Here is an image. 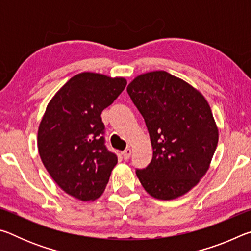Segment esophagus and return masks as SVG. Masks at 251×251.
Segmentation results:
<instances>
[{
	"label": "esophagus",
	"instance_id": "1",
	"mask_svg": "<svg viewBox=\"0 0 251 251\" xmlns=\"http://www.w3.org/2000/svg\"><path fill=\"white\" fill-rule=\"evenodd\" d=\"M130 155H131V150H130V148H126V150L123 151V157H124L125 160L129 159Z\"/></svg>",
	"mask_w": 251,
	"mask_h": 251
}]
</instances>
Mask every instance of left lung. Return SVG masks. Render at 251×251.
I'll use <instances>...</instances> for the list:
<instances>
[{"mask_svg": "<svg viewBox=\"0 0 251 251\" xmlns=\"http://www.w3.org/2000/svg\"><path fill=\"white\" fill-rule=\"evenodd\" d=\"M127 92L145 120L152 159L137 169L151 197L172 201L194 188L209 169L218 144V127L201 92L165 71L144 73Z\"/></svg>", "mask_w": 251, "mask_h": 251, "instance_id": "8db88e82", "label": "left lung"}]
</instances>
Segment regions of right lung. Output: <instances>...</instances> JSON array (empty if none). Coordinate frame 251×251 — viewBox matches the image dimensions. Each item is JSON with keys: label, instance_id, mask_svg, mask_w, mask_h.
I'll return each instance as SVG.
<instances>
[{"label": "right lung", "instance_id": "add662e5", "mask_svg": "<svg viewBox=\"0 0 251 251\" xmlns=\"http://www.w3.org/2000/svg\"><path fill=\"white\" fill-rule=\"evenodd\" d=\"M124 77L83 72L59 88L37 131L41 159L53 180L82 201L104 193L117 164L104 145L100 114L124 91Z\"/></svg>", "mask_w": 251, "mask_h": 251}]
</instances>
